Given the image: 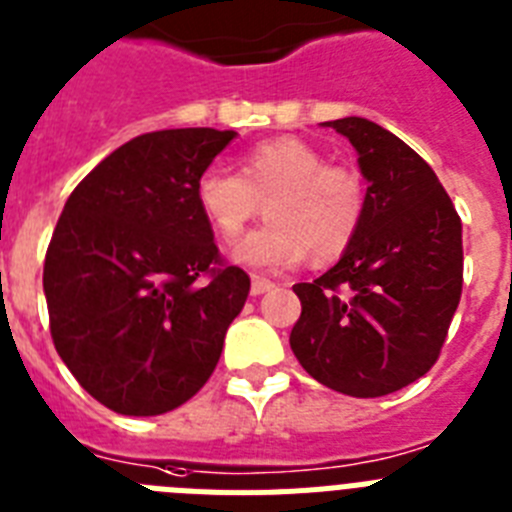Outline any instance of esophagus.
Instances as JSON below:
<instances>
[{"mask_svg":"<svg viewBox=\"0 0 512 512\" xmlns=\"http://www.w3.org/2000/svg\"><path fill=\"white\" fill-rule=\"evenodd\" d=\"M273 288H275V283L270 281V278H262V275H252V286H250L252 296L268 293V291H273Z\"/></svg>","mask_w":512,"mask_h":512,"instance_id":"1","label":"esophagus"}]
</instances>
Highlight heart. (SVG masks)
I'll list each match as a JSON object with an SVG mask.
<instances>
[{"label": "heart", "mask_w": 512, "mask_h": 512, "mask_svg": "<svg viewBox=\"0 0 512 512\" xmlns=\"http://www.w3.org/2000/svg\"><path fill=\"white\" fill-rule=\"evenodd\" d=\"M265 201L268 221L231 252L244 268L283 270L311 255L324 262L348 250L366 216L363 177L327 164L306 141H262L237 172L211 167L195 180V206L224 242L242 237Z\"/></svg>", "instance_id": "b5f03b06"}]
</instances>
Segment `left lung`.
<instances>
[{"label":"left lung","mask_w":512,"mask_h":512,"mask_svg":"<svg viewBox=\"0 0 512 512\" xmlns=\"http://www.w3.org/2000/svg\"><path fill=\"white\" fill-rule=\"evenodd\" d=\"M358 151L366 216L314 283H296L291 350L311 379L348 397H384L430 371L461 299V219L430 164L379 123H322Z\"/></svg>","instance_id":"obj_1"}]
</instances>
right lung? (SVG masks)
Segmentation results:
<instances>
[{
	"mask_svg": "<svg viewBox=\"0 0 512 512\" xmlns=\"http://www.w3.org/2000/svg\"><path fill=\"white\" fill-rule=\"evenodd\" d=\"M234 131L136 136L69 195L43 265L51 337L84 391L118 415L188 402L221 358L250 275L221 265L195 180Z\"/></svg>",
	"mask_w": 512,
	"mask_h": 512,
	"instance_id": "add662e5",
	"label": "right lung"
}]
</instances>
